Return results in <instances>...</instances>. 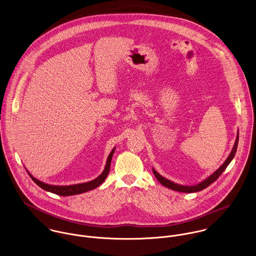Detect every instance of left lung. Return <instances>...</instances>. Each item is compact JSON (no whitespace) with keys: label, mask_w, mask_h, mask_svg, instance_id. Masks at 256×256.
Segmentation results:
<instances>
[{"label":"left lung","mask_w":256,"mask_h":256,"mask_svg":"<svg viewBox=\"0 0 256 256\" xmlns=\"http://www.w3.org/2000/svg\"><path fill=\"white\" fill-rule=\"evenodd\" d=\"M238 132L236 142L234 144V148H232L230 154L228 156L226 161L220 165V167L218 169H216L212 175H210L208 178H206L202 182H200V183H198L196 185H193V186H185V185H180V184L174 183L173 181H170V180L164 178L163 176H161L154 168H152V172H154V176L156 177V179L163 186H165L166 188H169V189L177 191V192H182V193H195V192H199L201 190H204V188H206L212 182H214L220 176V174L226 170V168L228 167V165L230 163V161L234 159V157L236 155V150H238Z\"/></svg>","instance_id":"8db88e82"}]
</instances>
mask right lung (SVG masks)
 I'll use <instances>...</instances> for the list:
<instances>
[{"mask_svg":"<svg viewBox=\"0 0 256 256\" xmlns=\"http://www.w3.org/2000/svg\"><path fill=\"white\" fill-rule=\"evenodd\" d=\"M116 148H112V150L110 152V154H108L106 162V166L102 173L95 178L92 181L89 182H85V183H79V184H74V185H65V186H60V185H50L44 182L40 181L38 179L34 178L28 170V175L30 176V178L34 180V182L38 185L42 189L48 191V192H52L53 194L59 195V196H72V195H78V194H82L85 192H88L90 190H93L97 187H99L102 182L104 181V179L106 178L108 172H110V161H112V154L114 152Z\"/></svg>","mask_w":256,"mask_h":256,"instance_id":"1","label":"right lung"}]
</instances>
